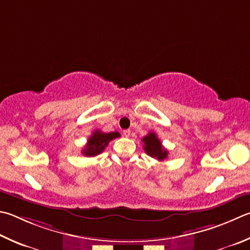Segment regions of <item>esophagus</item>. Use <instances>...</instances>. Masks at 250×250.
I'll list each match as a JSON object with an SVG mask.
<instances>
[{
  "label": "esophagus",
  "mask_w": 250,
  "mask_h": 250,
  "mask_svg": "<svg viewBox=\"0 0 250 250\" xmlns=\"http://www.w3.org/2000/svg\"><path fill=\"white\" fill-rule=\"evenodd\" d=\"M130 134H131V130H124V135L125 138H129L130 137Z\"/></svg>",
  "instance_id": "1"
}]
</instances>
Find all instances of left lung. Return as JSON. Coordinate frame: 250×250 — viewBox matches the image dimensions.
Here are the masks:
<instances>
[{
	"mask_svg": "<svg viewBox=\"0 0 250 250\" xmlns=\"http://www.w3.org/2000/svg\"><path fill=\"white\" fill-rule=\"evenodd\" d=\"M142 142L144 143V151L146 152L147 155L153 158H157L158 161H164L165 158H167L168 151L165 147H163L160 139L154 132H149L147 135H145L142 139Z\"/></svg>",
	"mask_w": 250,
	"mask_h": 250,
	"instance_id": "obj_1",
	"label": "left lung"
}]
</instances>
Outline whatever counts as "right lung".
Masks as SVG:
<instances>
[{"instance_id": "1", "label": "right lung", "mask_w": 250, "mask_h": 250, "mask_svg": "<svg viewBox=\"0 0 250 250\" xmlns=\"http://www.w3.org/2000/svg\"><path fill=\"white\" fill-rule=\"evenodd\" d=\"M119 137L120 133L117 132V131H115V132L105 133L99 130H96L92 135H90L89 139L87 140V144H86V146L83 148L82 152H83L85 156H96L105 149V147L111 140Z\"/></svg>"}]
</instances>
